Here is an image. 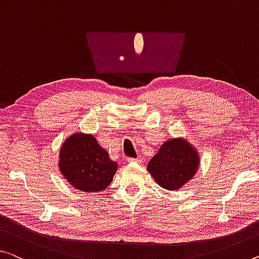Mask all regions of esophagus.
<instances>
[{
    "label": "esophagus",
    "mask_w": 259,
    "mask_h": 259,
    "mask_svg": "<svg viewBox=\"0 0 259 259\" xmlns=\"http://www.w3.org/2000/svg\"><path fill=\"white\" fill-rule=\"evenodd\" d=\"M127 162H128V163H132V162H140V160H139V158L128 157V158H127Z\"/></svg>",
    "instance_id": "esophagus-1"
}]
</instances>
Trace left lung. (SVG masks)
<instances>
[{"instance_id": "left-lung-1", "label": "left lung", "mask_w": 259, "mask_h": 259, "mask_svg": "<svg viewBox=\"0 0 259 259\" xmlns=\"http://www.w3.org/2000/svg\"><path fill=\"white\" fill-rule=\"evenodd\" d=\"M198 165L196 149L186 140L172 139L163 143L147 169L161 188L175 191L194 176Z\"/></svg>"}]
</instances>
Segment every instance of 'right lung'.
Here are the masks:
<instances>
[{"label":"right lung","mask_w":259,"mask_h":259,"mask_svg":"<svg viewBox=\"0 0 259 259\" xmlns=\"http://www.w3.org/2000/svg\"><path fill=\"white\" fill-rule=\"evenodd\" d=\"M60 171L74 188L96 193L111 184L118 164L93 135L75 133L61 147Z\"/></svg>","instance_id":"add662e5"}]
</instances>
